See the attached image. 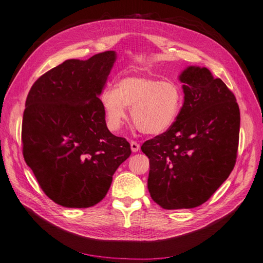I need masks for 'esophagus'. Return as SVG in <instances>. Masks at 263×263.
Instances as JSON below:
<instances>
[{"instance_id":"1","label":"esophagus","mask_w":263,"mask_h":263,"mask_svg":"<svg viewBox=\"0 0 263 263\" xmlns=\"http://www.w3.org/2000/svg\"><path fill=\"white\" fill-rule=\"evenodd\" d=\"M130 144H131V149H132L133 153H138L140 151V144L138 142L131 141Z\"/></svg>"}]
</instances>
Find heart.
I'll return each instance as SVG.
<instances>
[{"mask_svg":"<svg viewBox=\"0 0 263 263\" xmlns=\"http://www.w3.org/2000/svg\"><path fill=\"white\" fill-rule=\"evenodd\" d=\"M107 127L120 129L127 109L140 131L160 134L166 131L178 118L184 105V91L176 83L147 77H124L115 89L107 88L101 95Z\"/></svg>","mask_w":263,"mask_h":263,"instance_id":"1","label":"heart"}]
</instances>
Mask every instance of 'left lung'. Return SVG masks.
<instances>
[{
  "instance_id": "left-lung-1",
  "label": "left lung",
  "mask_w": 263,
  "mask_h": 263,
  "mask_svg": "<svg viewBox=\"0 0 263 263\" xmlns=\"http://www.w3.org/2000/svg\"><path fill=\"white\" fill-rule=\"evenodd\" d=\"M184 105L176 121L146 141L148 190L164 210L193 209L206 202L235 165L239 108L232 91L205 67L179 76Z\"/></svg>"
}]
</instances>
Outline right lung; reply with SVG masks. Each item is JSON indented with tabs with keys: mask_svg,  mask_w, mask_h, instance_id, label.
I'll return each mask as SVG.
<instances>
[{
	"mask_svg": "<svg viewBox=\"0 0 263 263\" xmlns=\"http://www.w3.org/2000/svg\"><path fill=\"white\" fill-rule=\"evenodd\" d=\"M116 60L114 51L66 60L31 87L22 118V154L41 189L64 208L104 199L112 175L131 155L109 132L98 96Z\"/></svg>",
	"mask_w": 263,
	"mask_h": 263,
	"instance_id": "right-lung-1",
	"label": "right lung"
}]
</instances>
